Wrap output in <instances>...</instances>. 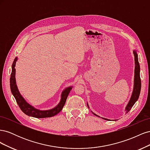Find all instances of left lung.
<instances>
[{"mask_svg": "<svg viewBox=\"0 0 150 150\" xmlns=\"http://www.w3.org/2000/svg\"><path fill=\"white\" fill-rule=\"evenodd\" d=\"M133 54L134 56V64H135V67H134V86H133V93L132 94H131V98L129 99V101L127 104L126 107L125 108V111L126 113H128L131 108L133 107V106L134 104V103L137 101L138 99V98L139 96V94H140V91H141V86H142V83H141V79H140V66L138 62V54L137 52V51L136 50H134L133 51ZM87 105L88 108H89L88 103H87ZM93 114L94 115L96 116L99 117H100V116L97 115L94 113L93 111H91ZM102 119L108 120V121H111L110 120H108L107 118H104V117H101ZM113 121V120H112ZM115 121H116V120H115Z\"/></svg>", "mask_w": 150, "mask_h": 150, "instance_id": "1", "label": "left lung"}]
</instances>
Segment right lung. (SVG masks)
Listing matches in <instances>:
<instances>
[{
	"instance_id": "obj_1",
	"label": "right lung",
	"mask_w": 150,
	"mask_h": 150,
	"mask_svg": "<svg viewBox=\"0 0 150 150\" xmlns=\"http://www.w3.org/2000/svg\"><path fill=\"white\" fill-rule=\"evenodd\" d=\"M17 61V57H16L12 65V72L10 78V86L11 90L13 96H14L16 102L19 105L21 110L26 115L32 116L37 118H44V117H50L58 114L64 107L66 99L69 95L72 86H69L66 88L61 93V98L59 103L51 110H39L38 109L35 108L30 104L27 102L25 99L22 96L19 89L17 88L16 81V63Z\"/></svg>"
}]
</instances>
